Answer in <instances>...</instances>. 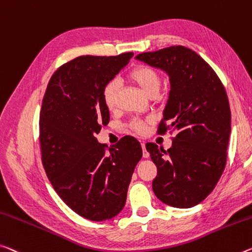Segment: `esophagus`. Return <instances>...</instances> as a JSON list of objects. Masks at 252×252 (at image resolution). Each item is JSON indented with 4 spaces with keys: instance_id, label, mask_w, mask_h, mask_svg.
Returning <instances> with one entry per match:
<instances>
[{
    "instance_id": "1",
    "label": "esophagus",
    "mask_w": 252,
    "mask_h": 252,
    "mask_svg": "<svg viewBox=\"0 0 252 252\" xmlns=\"http://www.w3.org/2000/svg\"><path fill=\"white\" fill-rule=\"evenodd\" d=\"M141 147H142V155H143V158H148L149 157V153H148L147 149H146V145L145 143H141Z\"/></svg>"
}]
</instances>
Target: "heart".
Returning <instances> with one entry per match:
<instances>
[{
  "mask_svg": "<svg viewBox=\"0 0 252 252\" xmlns=\"http://www.w3.org/2000/svg\"><path fill=\"white\" fill-rule=\"evenodd\" d=\"M127 78L134 83L139 89L148 96L157 94L160 86V77L157 71L148 66H135L127 74ZM119 86L115 82H109L103 89V101L110 111H113L117 105ZM131 127L135 132L142 133L146 130V123L140 120H134L131 122Z\"/></svg>",
  "mask_w": 252,
  "mask_h": 252,
  "instance_id": "b5f03b06",
  "label": "heart"
}]
</instances>
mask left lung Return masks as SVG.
<instances>
[{"instance_id":"8db88e82","label":"left lung","mask_w":252,"mask_h":252,"mask_svg":"<svg viewBox=\"0 0 252 252\" xmlns=\"http://www.w3.org/2000/svg\"><path fill=\"white\" fill-rule=\"evenodd\" d=\"M135 59L166 71L170 81L158 133H176L173 145L167 151L153 142L146 145L157 166L154 193L169 206L193 207L214 189L226 163L231 111L225 89L212 67L184 46L142 53Z\"/></svg>"}]
</instances>
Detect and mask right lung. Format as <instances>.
<instances>
[{"label":"right lung","mask_w":252,"mask_h":252,"mask_svg":"<svg viewBox=\"0 0 252 252\" xmlns=\"http://www.w3.org/2000/svg\"><path fill=\"white\" fill-rule=\"evenodd\" d=\"M132 56H81L63 63L51 76L42 99L39 140L43 168L59 197L91 221L121 212L142 157L133 137L122 138L107 153L94 137L110 121L103 89Z\"/></svg>","instance_id":"right-lung-1"}]
</instances>
